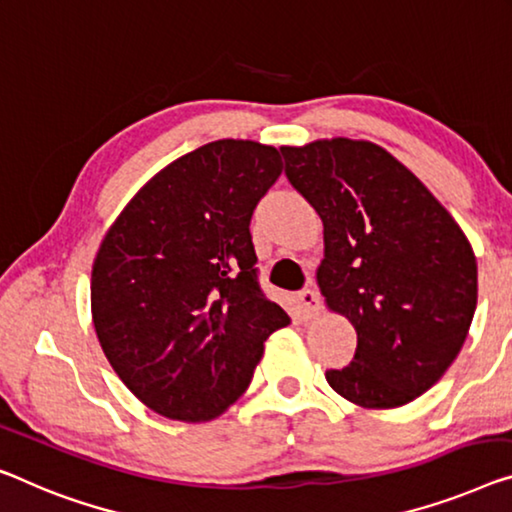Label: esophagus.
<instances>
[{
	"label": "esophagus",
	"mask_w": 512,
	"mask_h": 512,
	"mask_svg": "<svg viewBox=\"0 0 512 512\" xmlns=\"http://www.w3.org/2000/svg\"><path fill=\"white\" fill-rule=\"evenodd\" d=\"M299 301H301V305H303L305 317L312 319V317L319 315V308H322V303H319L317 289H312V287L301 289V292H299Z\"/></svg>",
	"instance_id": "34e87169"
}]
</instances>
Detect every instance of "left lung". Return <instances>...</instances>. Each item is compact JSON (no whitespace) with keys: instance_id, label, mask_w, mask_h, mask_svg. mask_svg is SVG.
Masks as SVG:
<instances>
[{"instance_id":"1","label":"left lung","mask_w":512,"mask_h":512,"mask_svg":"<svg viewBox=\"0 0 512 512\" xmlns=\"http://www.w3.org/2000/svg\"><path fill=\"white\" fill-rule=\"evenodd\" d=\"M285 174L324 223L317 282L356 329V354L326 370L365 409L402 407L451 368L478 299L471 243L416 174L379 144L282 147Z\"/></svg>"}]
</instances>
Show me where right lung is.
Instances as JSON below:
<instances>
[{"mask_svg": "<svg viewBox=\"0 0 512 512\" xmlns=\"http://www.w3.org/2000/svg\"><path fill=\"white\" fill-rule=\"evenodd\" d=\"M282 172L278 149L218 140L137 190L98 248L91 315L119 379L156 414L200 423L246 391L289 324L257 282L250 218Z\"/></svg>", "mask_w": 512, "mask_h": 512, "instance_id": "add662e5", "label": "right lung"}]
</instances>
